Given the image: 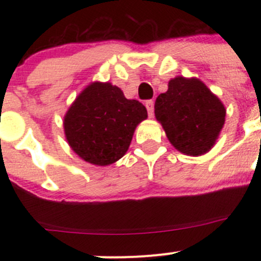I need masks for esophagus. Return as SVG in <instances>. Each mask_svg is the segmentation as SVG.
<instances>
[{
    "label": "esophagus",
    "mask_w": 261,
    "mask_h": 261,
    "mask_svg": "<svg viewBox=\"0 0 261 261\" xmlns=\"http://www.w3.org/2000/svg\"><path fill=\"white\" fill-rule=\"evenodd\" d=\"M145 106L147 110V114H149L150 117H152V115H154V101H152V99H149V101L145 102Z\"/></svg>",
    "instance_id": "1"
}]
</instances>
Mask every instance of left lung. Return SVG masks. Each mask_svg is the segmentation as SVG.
<instances>
[{"label": "left lung", "mask_w": 261, "mask_h": 261, "mask_svg": "<svg viewBox=\"0 0 261 261\" xmlns=\"http://www.w3.org/2000/svg\"><path fill=\"white\" fill-rule=\"evenodd\" d=\"M155 117L178 151L198 156L215 145L225 123L222 102L197 78L170 80L155 101Z\"/></svg>", "instance_id": "obj_1"}]
</instances>
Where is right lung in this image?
<instances>
[{
	"instance_id": "right-lung-1",
	"label": "right lung",
	"mask_w": 261,
	"mask_h": 261,
	"mask_svg": "<svg viewBox=\"0 0 261 261\" xmlns=\"http://www.w3.org/2000/svg\"><path fill=\"white\" fill-rule=\"evenodd\" d=\"M146 117L145 106L126 98L118 87L94 82L65 114V138L84 162L105 167L126 154L136 126Z\"/></svg>"
}]
</instances>
